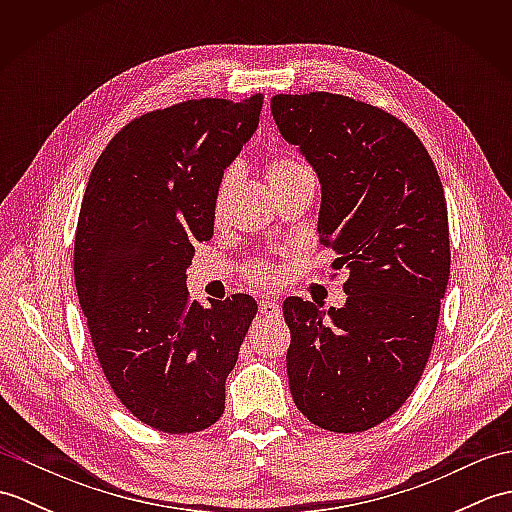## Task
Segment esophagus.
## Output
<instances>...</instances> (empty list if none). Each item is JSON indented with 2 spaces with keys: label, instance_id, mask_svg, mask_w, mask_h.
Listing matches in <instances>:
<instances>
[{
  "label": "esophagus",
  "instance_id": "esophagus-1",
  "mask_svg": "<svg viewBox=\"0 0 512 512\" xmlns=\"http://www.w3.org/2000/svg\"><path fill=\"white\" fill-rule=\"evenodd\" d=\"M259 312L262 314H279V303H275L273 299H262L259 301Z\"/></svg>",
  "mask_w": 512,
  "mask_h": 512
}]
</instances>
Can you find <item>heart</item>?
<instances>
[{
  "instance_id": "1",
  "label": "heart",
  "mask_w": 512,
  "mask_h": 512,
  "mask_svg": "<svg viewBox=\"0 0 512 512\" xmlns=\"http://www.w3.org/2000/svg\"><path fill=\"white\" fill-rule=\"evenodd\" d=\"M301 169H306V167L299 165L297 160H292V158H275L268 165V180L270 182H277V180L286 178V176H290V173L301 171ZM226 184H228V178L222 182V191L226 189ZM248 275L253 277V281H257V284H262V286H273L275 281H277V270L273 266H268V264H253V266H250V270H248Z\"/></svg>"
}]
</instances>
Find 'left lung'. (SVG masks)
<instances>
[{"label":"left lung","mask_w":512,"mask_h":512,"mask_svg":"<svg viewBox=\"0 0 512 512\" xmlns=\"http://www.w3.org/2000/svg\"><path fill=\"white\" fill-rule=\"evenodd\" d=\"M279 134L321 182L319 242L347 270L343 308L290 297V394L312 424L376 427L416 389L449 284V217L436 165L411 129L330 92L277 94Z\"/></svg>","instance_id":"1"}]
</instances>
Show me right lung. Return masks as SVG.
I'll return each mask as SVG.
<instances>
[{"label":"right lung","instance_id":"add662e5","mask_svg":"<svg viewBox=\"0 0 512 512\" xmlns=\"http://www.w3.org/2000/svg\"><path fill=\"white\" fill-rule=\"evenodd\" d=\"M264 96L184 101L134 118L96 160L74 237V281L94 352L129 413L165 433L209 429L257 314L248 295L189 299L195 242L213 235L224 169Z\"/></svg>","mask_w":512,"mask_h":512}]
</instances>
